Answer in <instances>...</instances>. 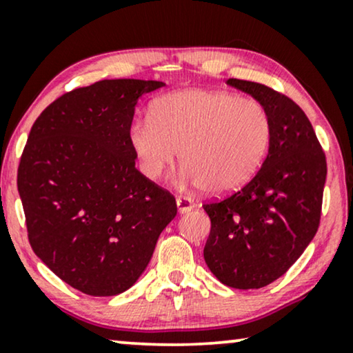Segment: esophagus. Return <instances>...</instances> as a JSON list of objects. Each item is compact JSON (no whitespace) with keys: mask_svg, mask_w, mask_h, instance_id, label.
I'll use <instances>...</instances> for the list:
<instances>
[{"mask_svg":"<svg viewBox=\"0 0 353 353\" xmlns=\"http://www.w3.org/2000/svg\"><path fill=\"white\" fill-rule=\"evenodd\" d=\"M176 207H178V212H180V214H186V212H190L192 207H194V202H192L190 197L180 196L176 199Z\"/></svg>","mask_w":353,"mask_h":353,"instance_id":"obj_1","label":"esophagus"}]
</instances>
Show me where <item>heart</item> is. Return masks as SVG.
Returning a JSON list of instances; mask_svg holds the SVG:
<instances>
[{"label":"heart","instance_id":"obj_1","mask_svg":"<svg viewBox=\"0 0 353 353\" xmlns=\"http://www.w3.org/2000/svg\"><path fill=\"white\" fill-rule=\"evenodd\" d=\"M141 172L156 180L180 149L183 178L209 194L244 186L262 165L272 120L259 101L225 91L181 90L152 104L128 132Z\"/></svg>","mask_w":353,"mask_h":353}]
</instances>
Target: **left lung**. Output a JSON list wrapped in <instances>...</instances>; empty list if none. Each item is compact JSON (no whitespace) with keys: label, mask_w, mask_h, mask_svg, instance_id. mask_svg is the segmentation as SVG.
Here are the masks:
<instances>
[{"label":"left lung","mask_w":353,"mask_h":353,"mask_svg":"<svg viewBox=\"0 0 353 353\" xmlns=\"http://www.w3.org/2000/svg\"><path fill=\"white\" fill-rule=\"evenodd\" d=\"M268 110L272 139L262 168L239 191L204 204L210 234L207 267L234 289H259L283 276L320 225L326 157L310 120L278 91L255 81H226Z\"/></svg>","instance_id":"left-lung-1"}]
</instances>
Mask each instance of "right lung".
Returning <instances> with one entry per match:
<instances>
[{
	"label": "right lung",
	"instance_id": "add662e5",
	"mask_svg": "<svg viewBox=\"0 0 353 353\" xmlns=\"http://www.w3.org/2000/svg\"><path fill=\"white\" fill-rule=\"evenodd\" d=\"M156 80H101L62 94L35 120L17 170L28 241L69 286L117 296L146 270L175 219L170 192L134 167V105Z\"/></svg>",
	"mask_w": 353,
	"mask_h": 353
}]
</instances>
